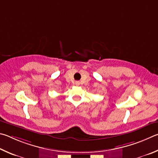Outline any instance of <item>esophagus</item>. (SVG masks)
Segmentation results:
<instances>
[{"mask_svg": "<svg viewBox=\"0 0 158 158\" xmlns=\"http://www.w3.org/2000/svg\"><path fill=\"white\" fill-rule=\"evenodd\" d=\"M75 85H76V86H78V85H80V82L79 81H76V82H75Z\"/></svg>", "mask_w": 158, "mask_h": 158, "instance_id": "esophagus-1", "label": "esophagus"}]
</instances>
